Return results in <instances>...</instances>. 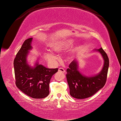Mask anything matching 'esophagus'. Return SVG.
I'll return each instance as SVG.
<instances>
[{"label": "esophagus", "instance_id": "1", "mask_svg": "<svg viewBox=\"0 0 121 121\" xmlns=\"http://www.w3.org/2000/svg\"><path fill=\"white\" fill-rule=\"evenodd\" d=\"M58 72H61V73H65V71L64 69L63 68H59L58 69Z\"/></svg>", "mask_w": 121, "mask_h": 121}]
</instances>
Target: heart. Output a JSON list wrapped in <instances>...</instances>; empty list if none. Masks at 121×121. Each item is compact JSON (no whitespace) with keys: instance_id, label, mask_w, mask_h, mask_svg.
Segmentation results:
<instances>
[{"instance_id":"obj_1","label":"heart","mask_w":121,"mask_h":121,"mask_svg":"<svg viewBox=\"0 0 121 121\" xmlns=\"http://www.w3.org/2000/svg\"><path fill=\"white\" fill-rule=\"evenodd\" d=\"M74 40L72 39L60 40V41H56L50 44V50L53 52L56 53V54H60V53L65 52V51L70 48L72 46ZM82 46L80 43H78L74 46L72 50V55L71 58H72L76 53L79 52ZM44 57L49 62L52 63H54L56 62L57 59V57L56 55L51 52L45 53L44 54Z\"/></svg>"}]
</instances>
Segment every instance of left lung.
<instances>
[{"label": "left lung", "instance_id": "left-lung-1", "mask_svg": "<svg viewBox=\"0 0 121 121\" xmlns=\"http://www.w3.org/2000/svg\"><path fill=\"white\" fill-rule=\"evenodd\" d=\"M102 56L104 65L101 71L94 75L86 76L79 71V62L74 60L67 69L66 78L69 88V94L77 99H84L94 95L105 86L109 67V59L106 53L100 48L93 50Z\"/></svg>", "mask_w": 121, "mask_h": 121}]
</instances>
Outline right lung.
<instances>
[{"mask_svg": "<svg viewBox=\"0 0 121 121\" xmlns=\"http://www.w3.org/2000/svg\"><path fill=\"white\" fill-rule=\"evenodd\" d=\"M33 38L26 39L17 53L14 60L16 85L21 91L35 99L44 98L49 94V88L52 77L58 69H48L39 63L38 57L32 66L27 57L32 49Z\"/></svg>", "mask_w": 121, "mask_h": 121, "instance_id": "obj_1", "label": "right lung"}]
</instances>
